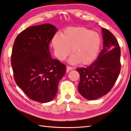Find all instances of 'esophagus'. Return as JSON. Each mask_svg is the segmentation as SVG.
<instances>
[{"label": "esophagus", "instance_id": "1", "mask_svg": "<svg viewBox=\"0 0 131 131\" xmlns=\"http://www.w3.org/2000/svg\"><path fill=\"white\" fill-rule=\"evenodd\" d=\"M72 69H73V68L72 67H71V66H67V72H68L70 70H72Z\"/></svg>", "mask_w": 131, "mask_h": 131}]
</instances>
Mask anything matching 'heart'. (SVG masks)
Segmentation results:
<instances>
[{
  "instance_id": "heart-1",
  "label": "heart",
  "mask_w": 131,
  "mask_h": 131,
  "mask_svg": "<svg viewBox=\"0 0 131 131\" xmlns=\"http://www.w3.org/2000/svg\"><path fill=\"white\" fill-rule=\"evenodd\" d=\"M55 53L60 60L65 59L70 53L72 63L89 64L99 53L101 38L97 32L84 27H73L65 30L63 35L55 34L52 39Z\"/></svg>"
}]
</instances>
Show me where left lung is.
<instances>
[{
    "mask_svg": "<svg viewBox=\"0 0 131 131\" xmlns=\"http://www.w3.org/2000/svg\"><path fill=\"white\" fill-rule=\"evenodd\" d=\"M104 48L97 60L86 68H78L79 93L89 100L108 93L114 85L121 70V50L117 40L108 30L102 28Z\"/></svg>",
    "mask_w": 131,
    "mask_h": 131,
    "instance_id": "left-lung-1",
    "label": "left lung"
}]
</instances>
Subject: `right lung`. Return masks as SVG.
Returning <instances> with one entry per match:
<instances>
[{"mask_svg":"<svg viewBox=\"0 0 131 131\" xmlns=\"http://www.w3.org/2000/svg\"><path fill=\"white\" fill-rule=\"evenodd\" d=\"M57 31L45 24L27 27L14 42L11 63L14 80L27 97L45 103L56 96L66 67L50 56L49 44Z\"/></svg>","mask_w":131,"mask_h":131,"instance_id":"1","label":"right lung"}]
</instances>
